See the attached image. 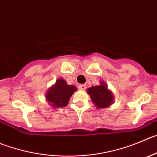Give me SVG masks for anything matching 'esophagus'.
Instances as JSON below:
<instances>
[{"label":"esophagus","instance_id":"34e87169","mask_svg":"<svg viewBox=\"0 0 157 157\" xmlns=\"http://www.w3.org/2000/svg\"><path fill=\"white\" fill-rule=\"evenodd\" d=\"M78 88L80 89V90H84L87 88V86H86L85 84H80V85L78 86Z\"/></svg>","mask_w":157,"mask_h":157}]
</instances>
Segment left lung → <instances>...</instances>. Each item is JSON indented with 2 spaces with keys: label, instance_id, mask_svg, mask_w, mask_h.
<instances>
[{
  "label": "left lung",
  "instance_id": "obj_1",
  "mask_svg": "<svg viewBox=\"0 0 157 157\" xmlns=\"http://www.w3.org/2000/svg\"><path fill=\"white\" fill-rule=\"evenodd\" d=\"M92 101L98 108H105L110 106L113 102V95L104 83L99 86H93L87 89Z\"/></svg>",
  "mask_w": 157,
  "mask_h": 157
}]
</instances>
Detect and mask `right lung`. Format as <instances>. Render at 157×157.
Wrapping results in <instances>:
<instances>
[{
    "label": "right lung",
    "mask_w": 157,
    "mask_h": 157,
    "mask_svg": "<svg viewBox=\"0 0 157 157\" xmlns=\"http://www.w3.org/2000/svg\"><path fill=\"white\" fill-rule=\"evenodd\" d=\"M77 87L68 85L63 79H58L55 85L49 89L46 94V99L54 108H63L67 106L70 98L73 95Z\"/></svg>",
    "instance_id": "add662e5"
}]
</instances>
